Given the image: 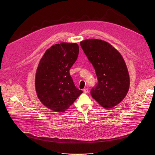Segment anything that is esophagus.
Masks as SVG:
<instances>
[{"label": "esophagus", "mask_w": 155, "mask_h": 155, "mask_svg": "<svg viewBox=\"0 0 155 155\" xmlns=\"http://www.w3.org/2000/svg\"><path fill=\"white\" fill-rule=\"evenodd\" d=\"M83 91H84V93H88V88H84Z\"/></svg>", "instance_id": "obj_1"}]
</instances>
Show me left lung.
Listing matches in <instances>:
<instances>
[{"label":"left lung","instance_id":"left-lung-1","mask_svg":"<svg viewBox=\"0 0 155 155\" xmlns=\"http://www.w3.org/2000/svg\"><path fill=\"white\" fill-rule=\"evenodd\" d=\"M80 46L94 67L98 80L91 91L92 97L104 108L114 107L125 98L129 88V75L123 56L101 39H85L80 42Z\"/></svg>","mask_w":155,"mask_h":155}]
</instances>
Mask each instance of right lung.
Returning a JSON list of instances; mask_svg holds the SVG:
<instances>
[{
    "label": "right lung",
    "mask_w": 155,
    "mask_h": 155,
    "mask_svg": "<svg viewBox=\"0 0 155 155\" xmlns=\"http://www.w3.org/2000/svg\"><path fill=\"white\" fill-rule=\"evenodd\" d=\"M78 53L77 43L55 44L39 61L35 78L37 95L43 105L54 112H64L83 93L75 87L69 72Z\"/></svg>",
    "instance_id": "1"
}]
</instances>
